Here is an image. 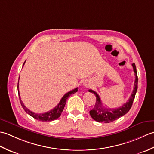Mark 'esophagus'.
Masks as SVG:
<instances>
[{
    "label": "esophagus",
    "mask_w": 154,
    "mask_h": 154,
    "mask_svg": "<svg viewBox=\"0 0 154 154\" xmlns=\"http://www.w3.org/2000/svg\"><path fill=\"white\" fill-rule=\"evenodd\" d=\"M83 85L86 87H88L90 86V83L88 81H85L83 82Z\"/></svg>",
    "instance_id": "1"
}]
</instances>
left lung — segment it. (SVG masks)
I'll return each instance as SVG.
<instances>
[{
	"label": "left lung",
	"instance_id": "obj_1",
	"mask_svg": "<svg viewBox=\"0 0 154 154\" xmlns=\"http://www.w3.org/2000/svg\"><path fill=\"white\" fill-rule=\"evenodd\" d=\"M132 67L134 69V71L135 73V82H134V89L132 91V93L131 96L130 97L129 99L128 100L127 102L124 104L122 106L117 109H106V108L104 107L103 106L102 103H101V100L95 91H94L91 89H89V91L91 93H93L95 94L97 100L96 103L94 105L93 109L90 110V115L93 118V119L99 122H103V123H109L113 121L119 119L121 116H124L126 114L130 109H131L133 101L134 100L135 95L136 93L137 89H138V75H137V71L135 63L132 64Z\"/></svg>",
	"mask_w": 154,
	"mask_h": 154
}]
</instances>
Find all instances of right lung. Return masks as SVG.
Here are the masks:
<instances>
[{"label":"right lung","mask_w":154,"mask_h":154,"mask_svg":"<svg viewBox=\"0 0 154 154\" xmlns=\"http://www.w3.org/2000/svg\"><path fill=\"white\" fill-rule=\"evenodd\" d=\"M25 63V62L24 63V65ZM77 88L73 90H72L69 92L67 93L66 94H64V96L61 98V99L60 100V102L59 103V104L55 106L54 109H52L50 111H48L47 112L45 113H42V114H37V113H34L33 112H32L28 109H27L26 107L24 104H23L22 101L20 99V94H19V89H18V95H19V98H20V102L21 105L22 106L23 109L26 111V112L28 113L29 115H30L31 116H32L34 119H36L40 121H42V122H50V121H53L54 120L57 119L60 116L61 114L63 111L65 104H66V101H67V99L69 97L71 94H73L74 93H75L76 92H77Z\"/></svg>","instance_id":"add662e5"}]
</instances>
